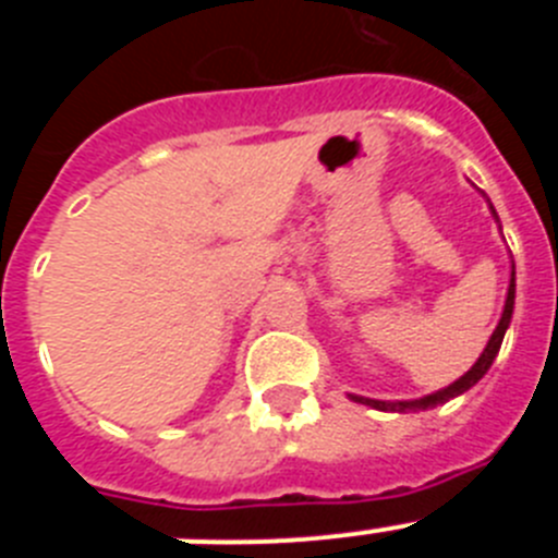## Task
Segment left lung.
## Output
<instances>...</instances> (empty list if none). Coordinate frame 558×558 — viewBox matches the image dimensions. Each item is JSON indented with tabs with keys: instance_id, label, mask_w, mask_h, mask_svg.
Segmentation results:
<instances>
[{
	"instance_id": "obj_1",
	"label": "left lung",
	"mask_w": 558,
	"mask_h": 558,
	"mask_svg": "<svg viewBox=\"0 0 558 558\" xmlns=\"http://www.w3.org/2000/svg\"><path fill=\"white\" fill-rule=\"evenodd\" d=\"M511 313H514V274H511L509 295H506V307H502L500 324H497V329H495V332H492L489 343H486V349H483V354H481V357H477L475 366H472L470 372L463 374L461 379H456V383H452V386H447L445 391H436V393H430V397L413 399V402H379V399H363V397H352V399H354V402H363V405L377 408V411H427V408L441 405V402H447V399L458 397V393L470 391V388L475 386L477 379H481L483 374L489 372L492 360H495L497 352H500L502 335H506V329H509Z\"/></svg>"
}]
</instances>
